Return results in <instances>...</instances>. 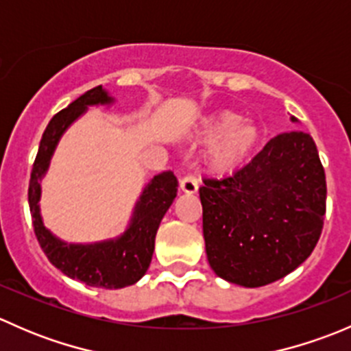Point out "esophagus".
Returning <instances> with one entry per match:
<instances>
[{
	"label": "esophagus",
	"mask_w": 351,
	"mask_h": 351,
	"mask_svg": "<svg viewBox=\"0 0 351 351\" xmlns=\"http://www.w3.org/2000/svg\"><path fill=\"white\" fill-rule=\"evenodd\" d=\"M180 189L185 193H195L198 190V182L193 175H186L180 180Z\"/></svg>",
	"instance_id": "esophagus-1"
}]
</instances>
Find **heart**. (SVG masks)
Returning a JSON list of instances; mask_svg holds the SVG:
<instances>
[{
  "instance_id": "heart-1",
  "label": "heart",
  "mask_w": 351,
  "mask_h": 351,
  "mask_svg": "<svg viewBox=\"0 0 351 351\" xmlns=\"http://www.w3.org/2000/svg\"><path fill=\"white\" fill-rule=\"evenodd\" d=\"M202 130L207 136H217L207 151V165L219 173L231 171L243 165L260 141L258 127L241 122V115L231 110L207 117Z\"/></svg>"
}]
</instances>
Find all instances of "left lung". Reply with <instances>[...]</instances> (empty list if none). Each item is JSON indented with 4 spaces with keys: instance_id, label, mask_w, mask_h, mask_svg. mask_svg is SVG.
Here are the masks:
<instances>
[{
    "instance_id": "obj_1",
    "label": "left lung",
    "mask_w": 351,
    "mask_h": 351,
    "mask_svg": "<svg viewBox=\"0 0 351 351\" xmlns=\"http://www.w3.org/2000/svg\"><path fill=\"white\" fill-rule=\"evenodd\" d=\"M198 193L208 265L231 284L280 280L319 241L326 175L313 137L302 130L275 136L234 175L205 178Z\"/></svg>"
}]
</instances>
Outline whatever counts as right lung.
<instances>
[{
  "mask_svg": "<svg viewBox=\"0 0 351 351\" xmlns=\"http://www.w3.org/2000/svg\"><path fill=\"white\" fill-rule=\"evenodd\" d=\"M108 97L101 86L88 90L69 107L56 113L44 130L37 158L28 183V205L37 241L56 268L69 278L90 287L122 289L136 284L149 268L154 251V239L159 222L178 192V182L173 171L156 175L146 185L134 208L130 226L120 238L95 244H67L45 229L40 217V180L45 175L59 139L64 130L91 105H108Z\"/></svg>",
  "mask_w": 351,
  "mask_h": 351,
  "instance_id": "obj_1",
  "label": "right lung"
}]
</instances>
